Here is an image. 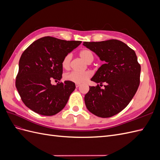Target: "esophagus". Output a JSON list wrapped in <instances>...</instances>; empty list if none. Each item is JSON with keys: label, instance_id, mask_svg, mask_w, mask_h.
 <instances>
[{"label": "esophagus", "instance_id": "esophagus-1", "mask_svg": "<svg viewBox=\"0 0 160 160\" xmlns=\"http://www.w3.org/2000/svg\"><path fill=\"white\" fill-rule=\"evenodd\" d=\"M75 86H76V88H78L80 86V85H79V84H76V85H75Z\"/></svg>", "mask_w": 160, "mask_h": 160}]
</instances>
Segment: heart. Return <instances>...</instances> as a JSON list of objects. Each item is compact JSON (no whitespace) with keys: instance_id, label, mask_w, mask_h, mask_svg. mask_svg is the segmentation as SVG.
I'll return each instance as SVG.
<instances>
[{"instance_id":"b5f03b06","label":"heart","mask_w":160,"mask_h":160,"mask_svg":"<svg viewBox=\"0 0 160 160\" xmlns=\"http://www.w3.org/2000/svg\"><path fill=\"white\" fill-rule=\"evenodd\" d=\"M80 57L83 59L86 62L90 63L94 59V56L93 52H92L89 49H83L79 52ZM71 60V55L67 54L66 55L63 59L62 61V67L65 69H68L70 67ZM91 76V72L89 71H85V72H76L72 71L67 73L64 78L66 81H71L72 83L76 84H81L83 83L86 81H88Z\"/></svg>"}]
</instances>
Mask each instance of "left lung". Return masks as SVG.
I'll return each instance as SVG.
<instances>
[{"mask_svg": "<svg viewBox=\"0 0 160 160\" xmlns=\"http://www.w3.org/2000/svg\"><path fill=\"white\" fill-rule=\"evenodd\" d=\"M83 45L105 61L91 79L101 85L89 87L85 96L86 107L98 117H112L126 108L136 93L141 65L135 51L121 41L83 42Z\"/></svg>", "mask_w": 160, "mask_h": 160, "instance_id": "1", "label": "left lung"}]
</instances>
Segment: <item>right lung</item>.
Here are the masks:
<instances>
[{
  "label": "right lung",
  "mask_w": 160,
  "mask_h": 160,
  "mask_svg": "<svg viewBox=\"0 0 160 160\" xmlns=\"http://www.w3.org/2000/svg\"><path fill=\"white\" fill-rule=\"evenodd\" d=\"M81 43L44 37L34 41L22 52L19 60L15 85L27 108L42 115L51 116L65 108L75 89L71 81L52 80L62 78L64 57Z\"/></svg>",
  "instance_id": "obj_1"
}]
</instances>
